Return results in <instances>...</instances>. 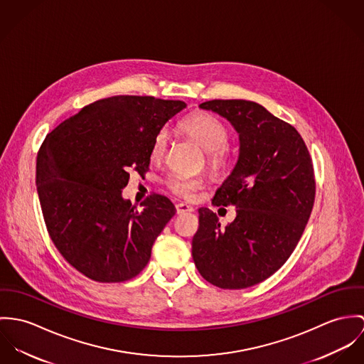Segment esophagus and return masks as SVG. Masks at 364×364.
Wrapping results in <instances>:
<instances>
[{"label":"esophagus","mask_w":364,"mask_h":364,"mask_svg":"<svg viewBox=\"0 0 364 364\" xmlns=\"http://www.w3.org/2000/svg\"><path fill=\"white\" fill-rule=\"evenodd\" d=\"M176 210H177V213H178V215H181V213L193 212V210H194V208H193L191 205L186 203V202H178V203L176 205Z\"/></svg>","instance_id":"esophagus-1"}]
</instances>
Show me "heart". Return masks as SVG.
<instances>
[{
  "label": "heart",
  "instance_id": "1",
  "mask_svg": "<svg viewBox=\"0 0 364 364\" xmlns=\"http://www.w3.org/2000/svg\"><path fill=\"white\" fill-rule=\"evenodd\" d=\"M180 128L191 136L206 152L210 164H220L225 159V146L229 141L226 125L209 113L193 114L180 122ZM167 149V131L161 129L155 135L151 146L154 161H161ZM167 187L177 196L190 198L202 186L201 178L171 173L166 178Z\"/></svg>",
  "mask_w": 364,
  "mask_h": 364
}]
</instances>
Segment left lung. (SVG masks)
I'll return each mask as SVG.
<instances>
[{
    "label": "left lung",
    "mask_w": 364,
    "mask_h": 364,
    "mask_svg": "<svg viewBox=\"0 0 364 364\" xmlns=\"http://www.w3.org/2000/svg\"><path fill=\"white\" fill-rule=\"evenodd\" d=\"M233 125L239 159L218 188L216 206L235 205L236 218L200 208L193 258L202 278L222 289L265 281L287 261L309 222L316 180L309 149L294 127L250 100L201 103Z\"/></svg>",
    "instance_id": "8db88e82"
}]
</instances>
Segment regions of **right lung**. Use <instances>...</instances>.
I'll return each mask as SVG.
<instances>
[{
    "instance_id": "1",
    "label": "right lung",
    "mask_w": 364,
    "mask_h": 364,
    "mask_svg": "<svg viewBox=\"0 0 364 364\" xmlns=\"http://www.w3.org/2000/svg\"><path fill=\"white\" fill-rule=\"evenodd\" d=\"M181 100L112 96L85 106L41 144L36 186L48 235L61 255L96 282H124L149 262L152 245L176 208L159 194L138 210L124 200L132 167L149 170L163 125Z\"/></svg>"
}]
</instances>
